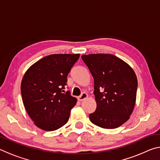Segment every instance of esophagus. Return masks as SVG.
I'll list each match as a JSON object with an SVG mask.
<instances>
[{
	"instance_id": "34e87169",
	"label": "esophagus",
	"mask_w": 160,
	"mask_h": 160,
	"mask_svg": "<svg viewBox=\"0 0 160 160\" xmlns=\"http://www.w3.org/2000/svg\"><path fill=\"white\" fill-rule=\"evenodd\" d=\"M88 94L85 92H83L80 97H78V100H79V101H83L84 99L88 98Z\"/></svg>"
}]
</instances>
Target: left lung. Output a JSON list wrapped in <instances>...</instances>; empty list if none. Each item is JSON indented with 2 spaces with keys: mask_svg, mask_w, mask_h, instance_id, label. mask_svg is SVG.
I'll list each match as a JSON object with an SVG mask.
<instances>
[{
  "mask_svg": "<svg viewBox=\"0 0 160 160\" xmlns=\"http://www.w3.org/2000/svg\"><path fill=\"white\" fill-rule=\"evenodd\" d=\"M94 78L97 109L90 120L102 128H118L130 118L136 101L138 80L134 70L109 53L82 55Z\"/></svg>",
  "mask_w": 160,
  "mask_h": 160,
  "instance_id": "1",
  "label": "left lung"
}]
</instances>
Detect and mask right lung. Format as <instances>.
<instances>
[{"label":"right lung","instance_id":"1","mask_svg":"<svg viewBox=\"0 0 160 160\" xmlns=\"http://www.w3.org/2000/svg\"><path fill=\"white\" fill-rule=\"evenodd\" d=\"M80 54H51L29 68L21 82L25 109L35 126L44 131L61 128L77 99L65 92L67 76Z\"/></svg>","mask_w":160,"mask_h":160}]
</instances>
